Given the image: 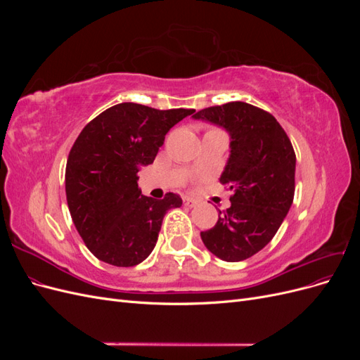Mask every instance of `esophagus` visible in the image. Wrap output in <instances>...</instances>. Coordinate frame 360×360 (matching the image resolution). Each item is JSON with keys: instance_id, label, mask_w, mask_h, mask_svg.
Segmentation results:
<instances>
[{"instance_id": "esophagus-1", "label": "esophagus", "mask_w": 360, "mask_h": 360, "mask_svg": "<svg viewBox=\"0 0 360 360\" xmlns=\"http://www.w3.org/2000/svg\"><path fill=\"white\" fill-rule=\"evenodd\" d=\"M183 202H184V205H188V207H193L195 204H197V200L195 198H191V197H186L183 200Z\"/></svg>"}]
</instances>
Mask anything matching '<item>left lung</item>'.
<instances>
[{"mask_svg": "<svg viewBox=\"0 0 360 360\" xmlns=\"http://www.w3.org/2000/svg\"><path fill=\"white\" fill-rule=\"evenodd\" d=\"M219 124L231 136L221 183L233 191L231 207L201 231L205 248L224 261H243L263 249L284 221L294 198L296 153L270 112L245 102L204 108L193 115Z\"/></svg>", "mask_w": 360, "mask_h": 360, "instance_id": "1", "label": "left lung"}]
</instances>
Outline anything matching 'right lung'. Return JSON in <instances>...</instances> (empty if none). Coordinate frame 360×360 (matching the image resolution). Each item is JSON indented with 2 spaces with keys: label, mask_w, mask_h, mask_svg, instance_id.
<instances>
[{
  "label": "right lung",
  "mask_w": 360,
  "mask_h": 360,
  "mask_svg": "<svg viewBox=\"0 0 360 360\" xmlns=\"http://www.w3.org/2000/svg\"><path fill=\"white\" fill-rule=\"evenodd\" d=\"M195 110L118 103L86 124L68 158L66 197L72 221L90 252L117 267H132L155 249L177 193L144 197L138 171L153 163L168 130Z\"/></svg>",
  "instance_id": "add662e5"
}]
</instances>
